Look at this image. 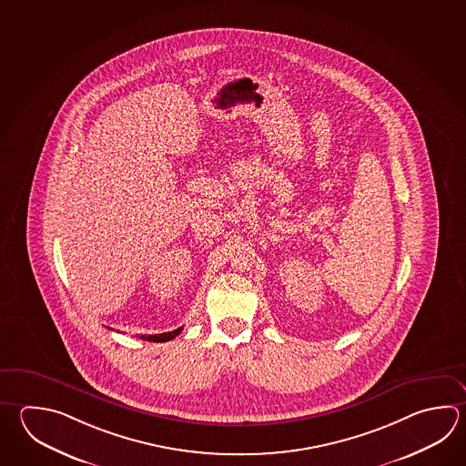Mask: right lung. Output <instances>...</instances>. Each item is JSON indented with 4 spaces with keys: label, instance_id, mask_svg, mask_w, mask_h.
I'll list each match as a JSON object with an SVG mask.
<instances>
[{
    "label": "right lung",
    "instance_id": "1",
    "mask_svg": "<svg viewBox=\"0 0 466 466\" xmlns=\"http://www.w3.org/2000/svg\"><path fill=\"white\" fill-rule=\"evenodd\" d=\"M183 331V328H177L175 331H167V333L161 334H143L140 336L141 339H147V341H151V343H165V341H171V339H175L177 334Z\"/></svg>",
    "mask_w": 466,
    "mask_h": 466
}]
</instances>
